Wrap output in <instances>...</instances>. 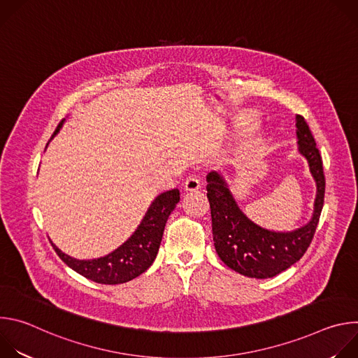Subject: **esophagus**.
<instances>
[{
	"label": "esophagus",
	"instance_id": "obj_1",
	"mask_svg": "<svg viewBox=\"0 0 358 358\" xmlns=\"http://www.w3.org/2000/svg\"><path fill=\"white\" fill-rule=\"evenodd\" d=\"M185 191H196L199 187H201V180L198 176L195 174H191L187 180H185Z\"/></svg>",
	"mask_w": 358,
	"mask_h": 358
}]
</instances>
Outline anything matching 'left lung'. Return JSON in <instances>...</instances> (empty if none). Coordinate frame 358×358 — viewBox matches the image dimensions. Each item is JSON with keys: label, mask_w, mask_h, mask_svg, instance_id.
<instances>
[{"label": "left lung", "mask_w": 358, "mask_h": 358, "mask_svg": "<svg viewBox=\"0 0 358 358\" xmlns=\"http://www.w3.org/2000/svg\"><path fill=\"white\" fill-rule=\"evenodd\" d=\"M299 151L308 159L316 180L317 196L312 221L293 232H272L255 225L238 208L225 181L217 173L207 176V196L211 208L213 236L221 261L232 271L266 279L296 264L312 243L324 202L326 178L315 137L303 116L296 117Z\"/></svg>", "instance_id": "left-lung-1"}]
</instances>
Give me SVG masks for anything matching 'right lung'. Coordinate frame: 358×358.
I'll return each instance as SVG.
<instances>
[{
    "instance_id": "1",
    "label": "right lung",
    "mask_w": 358,
    "mask_h": 358,
    "mask_svg": "<svg viewBox=\"0 0 358 358\" xmlns=\"http://www.w3.org/2000/svg\"><path fill=\"white\" fill-rule=\"evenodd\" d=\"M64 122V120H62ZM58 124L54 136L62 127ZM52 136V137H54ZM180 201L178 188H173L160 194L151 203L145 217L136 229V232L120 248L106 255L103 258L92 261L73 259L54 243L58 257L75 272L101 285H119L126 283L143 272H145L155 262L162 243L166 222Z\"/></svg>"
}]
</instances>
